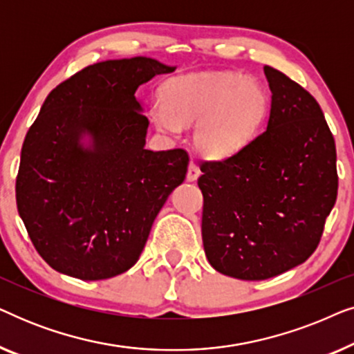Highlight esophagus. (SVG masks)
Segmentation results:
<instances>
[{
    "label": "esophagus",
    "instance_id": "34e87169",
    "mask_svg": "<svg viewBox=\"0 0 354 354\" xmlns=\"http://www.w3.org/2000/svg\"><path fill=\"white\" fill-rule=\"evenodd\" d=\"M198 177H200V169H198L195 162H190V166H188V171H187V180L195 182Z\"/></svg>",
    "mask_w": 354,
    "mask_h": 354
}]
</instances>
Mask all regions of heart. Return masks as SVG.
I'll return each mask as SVG.
<instances>
[{
	"label": "heart",
	"instance_id": "heart-1",
	"mask_svg": "<svg viewBox=\"0 0 354 354\" xmlns=\"http://www.w3.org/2000/svg\"><path fill=\"white\" fill-rule=\"evenodd\" d=\"M268 108V91L254 79L235 72H198L169 79L161 88V103L153 104L151 118L169 135L193 125L196 151L225 159L251 142Z\"/></svg>",
	"mask_w": 354,
	"mask_h": 354
}]
</instances>
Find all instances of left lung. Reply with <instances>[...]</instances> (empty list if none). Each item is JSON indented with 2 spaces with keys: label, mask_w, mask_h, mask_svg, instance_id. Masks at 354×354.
Wrapping results in <instances>:
<instances>
[{
  "label": "left lung",
  "mask_w": 354,
  "mask_h": 354,
  "mask_svg": "<svg viewBox=\"0 0 354 354\" xmlns=\"http://www.w3.org/2000/svg\"><path fill=\"white\" fill-rule=\"evenodd\" d=\"M268 127L234 156L201 162V234L217 272L266 280L317 248L337 200L335 140L301 85L264 66Z\"/></svg>",
  "instance_id": "1"
}]
</instances>
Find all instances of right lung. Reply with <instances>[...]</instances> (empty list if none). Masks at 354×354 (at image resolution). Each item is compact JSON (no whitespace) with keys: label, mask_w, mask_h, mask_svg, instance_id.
Here are the masks:
<instances>
[{"label":"right lung","mask_w":354,"mask_h":354,"mask_svg":"<svg viewBox=\"0 0 354 354\" xmlns=\"http://www.w3.org/2000/svg\"><path fill=\"white\" fill-rule=\"evenodd\" d=\"M174 71L145 56L96 62L46 96L24 140L16 201L33 246L57 272L103 280L129 270L185 180V149L145 148L149 120L135 96Z\"/></svg>","instance_id":"obj_1"}]
</instances>
